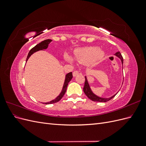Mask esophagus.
<instances>
[{
    "label": "esophagus",
    "mask_w": 146,
    "mask_h": 146,
    "mask_svg": "<svg viewBox=\"0 0 146 146\" xmlns=\"http://www.w3.org/2000/svg\"><path fill=\"white\" fill-rule=\"evenodd\" d=\"M78 71H77V70H76V71H74V72H73V76L74 77H76L77 75H78Z\"/></svg>",
    "instance_id": "esophagus-1"
}]
</instances>
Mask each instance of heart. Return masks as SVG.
Returning <instances> with one entry per match:
<instances>
[{"instance_id":"b5f03b06","label":"heart","mask_w":146,"mask_h":146,"mask_svg":"<svg viewBox=\"0 0 146 146\" xmlns=\"http://www.w3.org/2000/svg\"><path fill=\"white\" fill-rule=\"evenodd\" d=\"M104 52L98 47H85L76 50L74 58L69 55H66L65 58L70 63H74V59L79 63L87 64L90 67H93L104 58Z\"/></svg>"}]
</instances>
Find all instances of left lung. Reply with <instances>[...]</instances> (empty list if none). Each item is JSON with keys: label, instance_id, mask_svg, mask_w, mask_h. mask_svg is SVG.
I'll return each instance as SVG.
<instances>
[{"label": "left lung", "instance_id": "left-lung-1", "mask_svg": "<svg viewBox=\"0 0 146 146\" xmlns=\"http://www.w3.org/2000/svg\"><path fill=\"white\" fill-rule=\"evenodd\" d=\"M114 55H116L117 57L121 60V63L122 64V69H123V58L121 54V53L119 52H116ZM85 85H84V88H83V91L85 92V94L86 95V96L88 97V98L90 99H91V100L94 101V102H106L109 101L110 100H111V99H113L114 96H115L117 94V93H116L114 95L112 96L111 97H110V98H101V97H99L98 96L96 95L92 91L90 86V84L88 83V78L87 77L85 76Z\"/></svg>", "mask_w": 146, "mask_h": 146}]
</instances>
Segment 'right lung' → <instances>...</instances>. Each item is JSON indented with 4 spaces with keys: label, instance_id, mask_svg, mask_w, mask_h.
Here are the masks:
<instances>
[{
    "label": "right lung",
    "instance_id": "obj_1",
    "mask_svg": "<svg viewBox=\"0 0 146 146\" xmlns=\"http://www.w3.org/2000/svg\"><path fill=\"white\" fill-rule=\"evenodd\" d=\"M52 41V39H46V40L43 41L41 42L40 43L38 44L37 45H36L33 48H32V49H31L30 50V52H29V54L27 55V59H26V63H27V61L30 57V56L32 55V54H33L35 52H38L39 50H44L46 49V48H47V47L48 46V44H49ZM72 72H70L66 74L65 76V80H64V82L63 86V88H62V90H61V91L60 93V94L54 100H52L50 102H45V103L42 102V103L45 104H52L58 102V101H60L61 99V98H63L64 94H65V92L66 91V89H67V86L68 85V83L70 80H72Z\"/></svg>",
    "mask_w": 146,
    "mask_h": 146
}]
</instances>
